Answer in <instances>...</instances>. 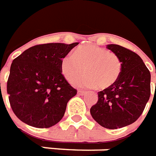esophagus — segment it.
Here are the masks:
<instances>
[{
  "label": "esophagus",
  "instance_id": "esophagus-1",
  "mask_svg": "<svg viewBox=\"0 0 156 156\" xmlns=\"http://www.w3.org/2000/svg\"><path fill=\"white\" fill-rule=\"evenodd\" d=\"M86 93H87V91H85V90H78V94H79V95H81V96H83V95H85Z\"/></svg>",
  "mask_w": 156,
  "mask_h": 156
}]
</instances>
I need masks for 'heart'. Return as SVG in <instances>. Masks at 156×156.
Masks as SVG:
<instances>
[{
  "label": "heart",
  "instance_id": "obj_1",
  "mask_svg": "<svg viewBox=\"0 0 156 156\" xmlns=\"http://www.w3.org/2000/svg\"><path fill=\"white\" fill-rule=\"evenodd\" d=\"M86 75L73 81L78 87L108 88L122 72V62L118 55L97 45H86L76 48L61 59L60 70L67 80L71 81L84 72Z\"/></svg>",
  "mask_w": 156,
  "mask_h": 156
}]
</instances>
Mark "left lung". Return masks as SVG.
<instances>
[{"mask_svg": "<svg viewBox=\"0 0 156 156\" xmlns=\"http://www.w3.org/2000/svg\"><path fill=\"white\" fill-rule=\"evenodd\" d=\"M122 62V72L112 86L98 92L90 109L96 122L116 129L133 123L142 114L151 97V73L136 53L118 44L107 46Z\"/></svg>", "mask_w": 156, "mask_h": 156, "instance_id": "obj_1", "label": "left lung"}]
</instances>
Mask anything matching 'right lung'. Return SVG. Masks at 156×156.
Masks as SVG:
<instances>
[{
  "label": "right lung",
  "instance_id": "add662e5",
  "mask_svg": "<svg viewBox=\"0 0 156 156\" xmlns=\"http://www.w3.org/2000/svg\"><path fill=\"white\" fill-rule=\"evenodd\" d=\"M78 44L35 45L13 59L6 90L13 112L21 121L47 129L62 119L67 102L77 90L62 75L60 62Z\"/></svg>",
  "mask_w": 156,
  "mask_h": 156
}]
</instances>
